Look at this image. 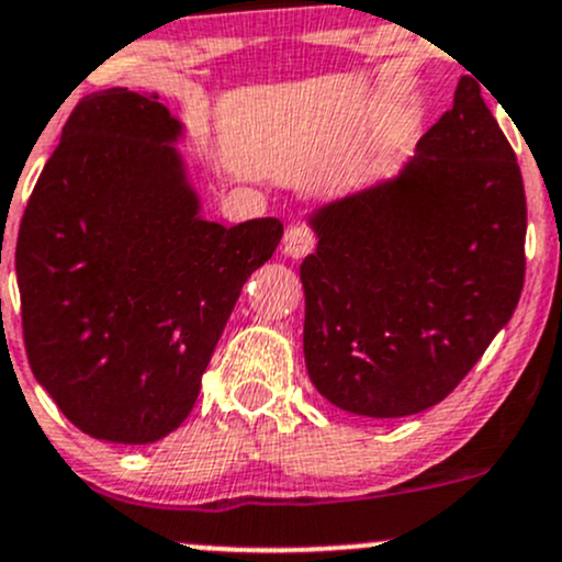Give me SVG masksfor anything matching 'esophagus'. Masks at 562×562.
I'll list each match as a JSON object with an SVG mask.
<instances>
[{
    "mask_svg": "<svg viewBox=\"0 0 562 562\" xmlns=\"http://www.w3.org/2000/svg\"><path fill=\"white\" fill-rule=\"evenodd\" d=\"M314 243H317V239H314L312 229H306V226H291L285 239H282V252H285L288 258H295V261H299V258L310 256L314 250Z\"/></svg>",
    "mask_w": 562,
    "mask_h": 562,
    "instance_id": "obj_1",
    "label": "esophagus"
}]
</instances>
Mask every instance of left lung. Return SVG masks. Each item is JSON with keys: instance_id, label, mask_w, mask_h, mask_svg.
Instances as JSON below:
<instances>
[{"instance_id": "left-lung-1", "label": "left lung", "mask_w": 562, "mask_h": 562, "mask_svg": "<svg viewBox=\"0 0 562 562\" xmlns=\"http://www.w3.org/2000/svg\"><path fill=\"white\" fill-rule=\"evenodd\" d=\"M310 226L306 371L357 416H413L446 400L520 301V165L472 77L397 176L317 207Z\"/></svg>"}]
</instances>
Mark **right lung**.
<instances>
[{"mask_svg":"<svg viewBox=\"0 0 562 562\" xmlns=\"http://www.w3.org/2000/svg\"><path fill=\"white\" fill-rule=\"evenodd\" d=\"M181 135L157 92L82 98L18 232L29 366L95 440L181 427L239 291L282 239L277 218H202Z\"/></svg>","mask_w":562,"mask_h":562,"instance_id":"add662e5","label":"right lung"}]
</instances>
